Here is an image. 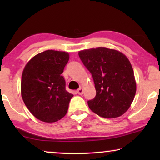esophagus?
<instances>
[{
    "label": "esophagus",
    "instance_id": "esophagus-1",
    "mask_svg": "<svg viewBox=\"0 0 160 160\" xmlns=\"http://www.w3.org/2000/svg\"><path fill=\"white\" fill-rule=\"evenodd\" d=\"M83 92H84V89H83L82 87H80V88L77 90V93L78 95H82Z\"/></svg>",
    "mask_w": 160,
    "mask_h": 160
}]
</instances>
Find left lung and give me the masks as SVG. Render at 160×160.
<instances>
[{
	"mask_svg": "<svg viewBox=\"0 0 160 160\" xmlns=\"http://www.w3.org/2000/svg\"><path fill=\"white\" fill-rule=\"evenodd\" d=\"M78 56L95 83L96 95L87 102L89 108L107 119L123 115L136 92L134 72L128 58L105 47L82 50Z\"/></svg>",
	"mask_w": 160,
	"mask_h": 160,
	"instance_id": "8db88e82",
	"label": "left lung"
}]
</instances>
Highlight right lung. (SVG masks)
<instances>
[{
  "mask_svg": "<svg viewBox=\"0 0 160 160\" xmlns=\"http://www.w3.org/2000/svg\"><path fill=\"white\" fill-rule=\"evenodd\" d=\"M68 60V52L47 50L34 56L23 70L22 98L41 121L54 122L66 114L73 95L66 91L61 74Z\"/></svg>",
  "mask_w": 160,
  "mask_h": 160,
  "instance_id": "1",
  "label": "right lung"
}]
</instances>
